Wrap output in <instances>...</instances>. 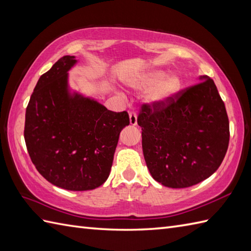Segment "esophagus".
<instances>
[{
    "mask_svg": "<svg viewBox=\"0 0 251 251\" xmlns=\"http://www.w3.org/2000/svg\"><path fill=\"white\" fill-rule=\"evenodd\" d=\"M129 123L131 126H136L137 125V115L134 112H130L129 113Z\"/></svg>",
    "mask_w": 251,
    "mask_h": 251,
    "instance_id": "esophagus-1",
    "label": "esophagus"
}]
</instances>
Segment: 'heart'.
<instances>
[{
    "label": "heart",
    "mask_w": 251,
    "mask_h": 251,
    "mask_svg": "<svg viewBox=\"0 0 251 251\" xmlns=\"http://www.w3.org/2000/svg\"><path fill=\"white\" fill-rule=\"evenodd\" d=\"M127 86L142 92L152 88L147 96V102L152 106H162L166 104L180 89V78L158 69H152L137 74L127 79Z\"/></svg>",
    "instance_id": "1"
}]
</instances>
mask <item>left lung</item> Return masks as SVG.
Listing matches in <instances>:
<instances>
[{
	"label": "left lung",
	"instance_id": "1",
	"mask_svg": "<svg viewBox=\"0 0 251 251\" xmlns=\"http://www.w3.org/2000/svg\"><path fill=\"white\" fill-rule=\"evenodd\" d=\"M199 81L165 105L143 104L138 116L149 172L167 188H189L209 178L227 150L225 102L209 76Z\"/></svg>",
	"mask_w": 251,
	"mask_h": 251
}]
</instances>
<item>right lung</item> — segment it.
<instances>
[{
	"mask_svg": "<svg viewBox=\"0 0 251 251\" xmlns=\"http://www.w3.org/2000/svg\"><path fill=\"white\" fill-rule=\"evenodd\" d=\"M77 60L63 56L42 75L25 110V140L32 163L58 188L88 191L108 179L126 111L113 112L69 85Z\"/></svg>",
	"mask_w": 251,
	"mask_h": 251,
	"instance_id": "right-lung-1",
	"label": "right lung"
}]
</instances>
